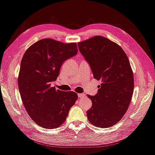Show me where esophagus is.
Masks as SVG:
<instances>
[{"instance_id": "obj_1", "label": "esophagus", "mask_w": 155, "mask_h": 155, "mask_svg": "<svg viewBox=\"0 0 155 155\" xmlns=\"http://www.w3.org/2000/svg\"><path fill=\"white\" fill-rule=\"evenodd\" d=\"M85 94H78V97L79 98H81V97H85Z\"/></svg>"}]
</instances>
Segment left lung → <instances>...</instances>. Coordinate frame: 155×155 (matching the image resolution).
I'll list each match as a JSON object with an SVG mask.
<instances>
[{
	"label": "left lung",
	"mask_w": 155,
	"mask_h": 155,
	"mask_svg": "<svg viewBox=\"0 0 155 155\" xmlns=\"http://www.w3.org/2000/svg\"><path fill=\"white\" fill-rule=\"evenodd\" d=\"M78 47L94 78L101 81L96 95H88L92 105L87 118L94 126L108 128L122 119L132 97L134 82L129 59L120 45L101 36L78 42Z\"/></svg>",
	"instance_id": "obj_1"
}]
</instances>
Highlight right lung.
<instances>
[{"instance_id": "1", "label": "right lung", "mask_w": 155, "mask_h": 155, "mask_svg": "<svg viewBox=\"0 0 155 155\" xmlns=\"http://www.w3.org/2000/svg\"><path fill=\"white\" fill-rule=\"evenodd\" d=\"M77 52L76 43L45 38L31 45L23 56L18 79L20 95L30 118L45 129L61 125L77 100V93L51 87L63 63Z\"/></svg>"}]
</instances>
